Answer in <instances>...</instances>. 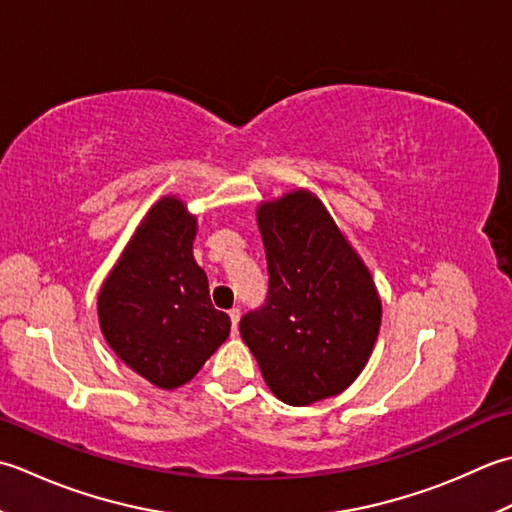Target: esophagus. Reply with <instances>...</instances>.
<instances>
[{"instance_id": "obj_1", "label": "esophagus", "mask_w": 512, "mask_h": 512, "mask_svg": "<svg viewBox=\"0 0 512 512\" xmlns=\"http://www.w3.org/2000/svg\"><path fill=\"white\" fill-rule=\"evenodd\" d=\"M229 318H232V333H238V320H241V309L234 307L229 311Z\"/></svg>"}]
</instances>
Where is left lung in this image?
<instances>
[{"label": "left lung", "mask_w": 512, "mask_h": 512, "mask_svg": "<svg viewBox=\"0 0 512 512\" xmlns=\"http://www.w3.org/2000/svg\"><path fill=\"white\" fill-rule=\"evenodd\" d=\"M269 289L241 318L271 393L307 406L358 378L378 340L382 302L367 265L307 190L258 207Z\"/></svg>", "instance_id": "obj_1"}]
</instances>
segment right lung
<instances>
[{"instance_id":"add662e5","label":"right lung","mask_w":512,"mask_h":512,"mask_svg":"<svg viewBox=\"0 0 512 512\" xmlns=\"http://www.w3.org/2000/svg\"><path fill=\"white\" fill-rule=\"evenodd\" d=\"M196 218L176 196L145 214L99 291L103 338L132 371L159 389L190 382L229 336L214 309L192 243Z\"/></svg>"}]
</instances>
